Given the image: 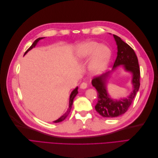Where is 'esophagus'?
<instances>
[{
  "label": "esophagus",
  "mask_w": 158,
  "mask_h": 158,
  "mask_svg": "<svg viewBox=\"0 0 158 158\" xmlns=\"http://www.w3.org/2000/svg\"><path fill=\"white\" fill-rule=\"evenodd\" d=\"M87 85H88L87 83L84 82H82V84H80V88H82V89H85V88H87Z\"/></svg>",
  "instance_id": "34e87169"
}]
</instances>
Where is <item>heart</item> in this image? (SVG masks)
Instances as JSON below:
<instances>
[{"label":"heart","instance_id":"b5f03b06","mask_svg":"<svg viewBox=\"0 0 158 158\" xmlns=\"http://www.w3.org/2000/svg\"><path fill=\"white\" fill-rule=\"evenodd\" d=\"M76 56L81 60L87 59L91 56V69L100 73L107 67L111 56V51L107 45H100L96 41H85L76 47Z\"/></svg>","mask_w":158,"mask_h":158}]
</instances>
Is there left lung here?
I'll return each mask as SVG.
<instances>
[{"mask_svg": "<svg viewBox=\"0 0 158 158\" xmlns=\"http://www.w3.org/2000/svg\"><path fill=\"white\" fill-rule=\"evenodd\" d=\"M117 45V56L114 61L113 71L119 65H123L127 71L133 74V91L127 98L113 100L110 98L106 89V79L111 71H108L94 78L92 84L98 92V103L95 106L96 111L103 117L114 118L125 113L140 88V71L137 56L135 51L120 37L113 35Z\"/></svg>", "mask_w": 158, "mask_h": 158, "instance_id": "left-lung-1", "label": "left lung"}]
</instances>
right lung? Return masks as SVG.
<instances>
[{"mask_svg":"<svg viewBox=\"0 0 158 158\" xmlns=\"http://www.w3.org/2000/svg\"><path fill=\"white\" fill-rule=\"evenodd\" d=\"M44 37H40V38H38V39H37L33 43V44L30 46V47L29 49H28L26 51V52H25V54H26L27 52L29 51H30L31 49H33V47H35V46L36 45V44H37V42L39 41L40 40H42V39H44ZM24 54V55H25ZM78 93V87L77 88H76L73 92H72V93H71V94H70V100H69V109H67V111H66V112L63 114V116H61L59 119H57L56 121H53L54 123H59V122H61V121H64V119L66 118V117H67L68 115H69V113L70 112V110H71V108H72V106H73V100H74V98L76 97V95H77V94Z\"/></svg>","mask_w":158,"mask_h":158,"instance_id":"right-lung-1","label":"right lung"}]
</instances>
